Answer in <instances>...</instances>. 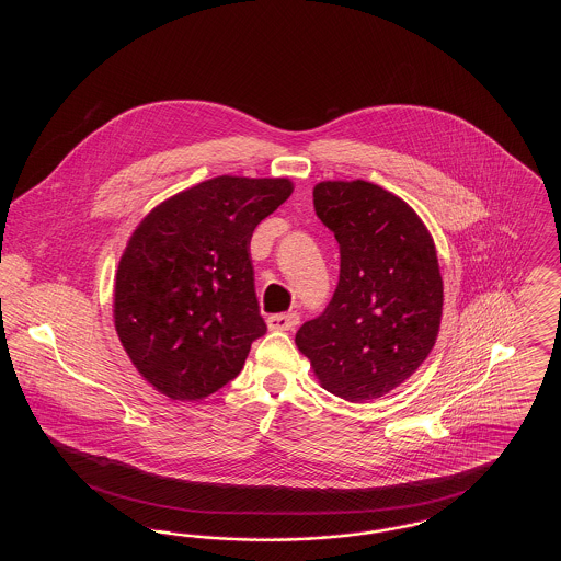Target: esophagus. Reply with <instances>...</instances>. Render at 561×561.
Listing matches in <instances>:
<instances>
[{
  "label": "esophagus",
  "instance_id": "esophagus-1",
  "mask_svg": "<svg viewBox=\"0 0 561 561\" xmlns=\"http://www.w3.org/2000/svg\"><path fill=\"white\" fill-rule=\"evenodd\" d=\"M298 313L290 311V313H277V316H268L267 325L268 330H275V332H286V330H294L298 325Z\"/></svg>",
  "mask_w": 561,
  "mask_h": 561
}]
</instances>
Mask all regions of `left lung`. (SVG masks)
I'll return each mask as SVG.
<instances>
[{
  "label": "left lung",
  "instance_id": "1",
  "mask_svg": "<svg viewBox=\"0 0 561 561\" xmlns=\"http://www.w3.org/2000/svg\"><path fill=\"white\" fill-rule=\"evenodd\" d=\"M313 206L341 248L339 286L296 347L336 398L378 400L427 359L444 282L435 243L403 199L366 181H323Z\"/></svg>",
  "mask_w": 561,
  "mask_h": 561
}]
</instances>
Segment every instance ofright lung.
Instances as JSON below:
<instances>
[{"label": "right lung", "instance_id": "obj_1", "mask_svg": "<svg viewBox=\"0 0 561 561\" xmlns=\"http://www.w3.org/2000/svg\"><path fill=\"white\" fill-rule=\"evenodd\" d=\"M288 179L216 176L161 202L128 241L113 294L134 368L170 400L208 398L267 332L250 240L293 193Z\"/></svg>", "mask_w": 561, "mask_h": 561}]
</instances>
